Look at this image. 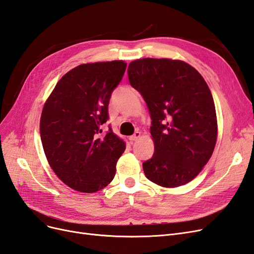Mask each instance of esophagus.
<instances>
[{
  "instance_id": "obj_1",
  "label": "esophagus",
  "mask_w": 254,
  "mask_h": 254,
  "mask_svg": "<svg viewBox=\"0 0 254 254\" xmlns=\"http://www.w3.org/2000/svg\"><path fill=\"white\" fill-rule=\"evenodd\" d=\"M140 136H141V132L140 131H135L132 135L129 136V141L130 142H134V141H136L137 139H139Z\"/></svg>"
}]
</instances>
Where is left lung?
<instances>
[{
    "label": "left lung",
    "mask_w": 254,
    "mask_h": 254,
    "mask_svg": "<svg viewBox=\"0 0 254 254\" xmlns=\"http://www.w3.org/2000/svg\"><path fill=\"white\" fill-rule=\"evenodd\" d=\"M128 78L151 118L155 152L143 163L146 178L164 188L191 181L217 140L216 111L205 80L189 64L166 58L132 61Z\"/></svg>",
    "instance_id": "8db88e82"
}]
</instances>
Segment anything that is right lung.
<instances>
[{
  "label": "right lung",
  "mask_w": 254,
  "mask_h": 254,
  "mask_svg": "<svg viewBox=\"0 0 254 254\" xmlns=\"http://www.w3.org/2000/svg\"><path fill=\"white\" fill-rule=\"evenodd\" d=\"M122 60L83 64L68 71L45 102L40 135L49 164L71 189L94 193L113 180L125 142L112 132L105 135L113 90L124 76Z\"/></svg>",
  "instance_id": "1"
}]
</instances>
